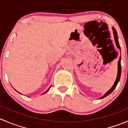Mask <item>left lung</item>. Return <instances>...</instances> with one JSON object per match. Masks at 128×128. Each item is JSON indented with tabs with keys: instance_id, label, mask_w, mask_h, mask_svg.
Segmentation results:
<instances>
[{
	"instance_id": "obj_1",
	"label": "left lung",
	"mask_w": 128,
	"mask_h": 128,
	"mask_svg": "<svg viewBox=\"0 0 128 128\" xmlns=\"http://www.w3.org/2000/svg\"><path fill=\"white\" fill-rule=\"evenodd\" d=\"M112 30H113V34H114V40H115V42L116 44V46L118 49L120 50V52H121V47H120V43H119V41H118V33H117V31L116 30V29L114 28H112ZM121 56H120V59H119V61H118V75H117V78L116 79V81L114 82V85L112 86V87L102 96V97H100V99H101V98H104L106 96H109L110 93L113 92L115 88L116 87L117 85H118V82L120 81V77H121Z\"/></svg>"
}]
</instances>
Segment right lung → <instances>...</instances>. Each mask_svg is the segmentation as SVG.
<instances>
[{"label": "right lung", "mask_w": 128, "mask_h": 128, "mask_svg": "<svg viewBox=\"0 0 128 128\" xmlns=\"http://www.w3.org/2000/svg\"><path fill=\"white\" fill-rule=\"evenodd\" d=\"M50 88H48V90H47L46 91H45V92H44V93L43 94H45V93H46V92H48V90H50ZM19 94H20V93H19Z\"/></svg>", "instance_id": "add662e5"}]
</instances>
